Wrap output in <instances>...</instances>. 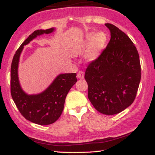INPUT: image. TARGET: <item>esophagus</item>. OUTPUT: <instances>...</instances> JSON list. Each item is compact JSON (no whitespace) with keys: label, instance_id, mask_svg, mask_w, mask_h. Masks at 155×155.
Listing matches in <instances>:
<instances>
[{"label":"esophagus","instance_id":"34e87169","mask_svg":"<svg viewBox=\"0 0 155 155\" xmlns=\"http://www.w3.org/2000/svg\"><path fill=\"white\" fill-rule=\"evenodd\" d=\"M84 75H85V74H84V72L83 71H79L78 72L77 74V77L78 78H84Z\"/></svg>","mask_w":155,"mask_h":155}]
</instances>
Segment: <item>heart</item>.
Returning a JSON list of instances; mask_svg holds the SVG:
<instances>
[{"instance_id":"heart-1","label":"heart","mask_w":155,"mask_h":155,"mask_svg":"<svg viewBox=\"0 0 155 155\" xmlns=\"http://www.w3.org/2000/svg\"><path fill=\"white\" fill-rule=\"evenodd\" d=\"M107 41V36L103 32H99L94 35V33H89L86 36L85 41L77 47L78 50H81L87 46L88 50L85 54V58L89 61H92L98 58L102 50L103 49Z\"/></svg>"}]
</instances>
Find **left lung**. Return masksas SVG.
I'll return each instance as SVG.
<instances>
[{"mask_svg": "<svg viewBox=\"0 0 155 155\" xmlns=\"http://www.w3.org/2000/svg\"><path fill=\"white\" fill-rule=\"evenodd\" d=\"M111 32L106 48L87 65L85 78L88 98L97 111L114 115L135 101L141 80L137 50L128 36L115 25L105 24Z\"/></svg>", "mask_w": 155, "mask_h": 155, "instance_id": "obj_1", "label": "left lung"}]
</instances>
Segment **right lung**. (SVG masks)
Instances as JSON below:
<instances>
[{
    "instance_id": "add662e5",
    "label": "right lung",
    "mask_w": 155,
    "mask_h": 155,
    "mask_svg": "<svg viewBox=\"0 0 155 155\" xmlns=\"http://www.w3.org/2000/svg\"><path fill=\"white\" fill-rule=\"evenodd\" d=\"M54 28L37 30L21 44L14 56L11 65V94L22 116L40 125H48L56 122L61 115L68 91L77 81V74H59L49 87L38 95H27L20 87L18 77V62L24 45L44 33H52Z\"/></svg>"
}]
</instances>
